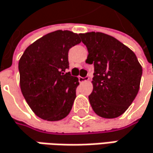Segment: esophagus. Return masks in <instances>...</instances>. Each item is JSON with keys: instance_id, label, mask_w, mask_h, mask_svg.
<instances>
[{"instance_id": "34e87169", "label": "esophagus", "mask_w": 153, "mask_h": 153, "mask_svg": "<svg viewBox=\"0 0 153 153\" xmlns=\"http://www.w3.org/2000/svg\"><path fill=\"white\" fill-rule=\"evenodd\" d=\"M87 80H89V78L88 77H79V83H84L85 81H87Z\"/></svg>"}]
</instances>
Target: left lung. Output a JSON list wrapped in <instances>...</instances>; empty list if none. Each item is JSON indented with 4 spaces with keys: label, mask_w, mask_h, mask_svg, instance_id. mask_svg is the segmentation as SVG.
Returning a JSON list of instances; mask_svg holds the SVG:
<instances>
[{
    "label": "left lung",
    "mask_w": 153,
    "mask_h": 153,
    "mask_svg": "<svg viewBox=\"0 0 153 153\" xmlns=\"http://www.w3.org/2000/svg\"><path fill=\"white\" fill-rule=\"evenodd\" d=\"M79 36L88 50L85 62L94 66L91 106L102 118H117L138 94L142 67L135 53L111 35L90 32Z\"/></svg>",
    "instance_id": "obj_1"
}]
</instances>
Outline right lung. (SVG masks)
Masks as SVG:
<instances>
[{
    "label": "right lung",
    "mask_w": 153,
    "mask_h": 153,
    "mask_svg": "<svg viewBox=\"0 0 153 153\" xmlns=\"http://www.w3.org/2000/svg\"><path fill=\"white\" fill-rule=\"evenodd\" d=\"M80 42L75 33L52 32L28 46L19 60L22 93L42 120L58 121L72 109L79 79L67 73L68 51Z\"/></svg>",
    "instance_id": "1"
}]
</instances>
